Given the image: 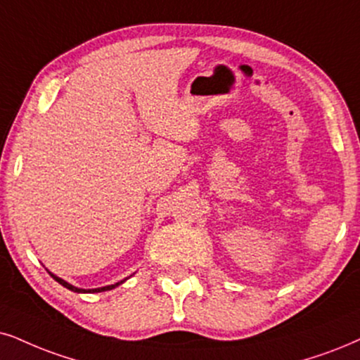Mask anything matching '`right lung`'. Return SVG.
Returning a JSON list of instances; mask_svg holds the SVG:
<instances>
[{"mask_svg": "<svg viewBox=\"0 0 360 360\" xmlns=\"http://www.w3.org/2000/svg\"><path fill=\"white\" fill-rule=\"evenodd\" d=\"M48 271V269H46ZM49 272V271H48ZM49 274H51V277L56 282H59V284L61 285H65L66 289H70V290H72V292H104V290H111V289H115V288H117V285H121L122 282L124 281H127V277L126 279H122V281H120V282H116V284H111V285H104V288H96V289H81V288H76V285H72V284H70V282H66L65 279H61V277H58V276H54L53 272H49ZM131 277V276H129Z\"/></svg>", "mask_w": 360, "mask_h": 360, "instance_id": "1", "label": "right lung"}]
</instances>
